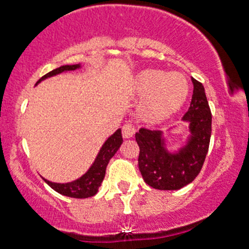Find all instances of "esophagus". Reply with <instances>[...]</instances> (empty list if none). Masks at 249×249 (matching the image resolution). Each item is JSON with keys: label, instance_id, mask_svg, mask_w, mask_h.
Segmentation results:
<instances>
[{"label": "esophagus", "instance_id": "1", "mask_svg": "<svg viewBox=\"0 0 249 249\" xmlns=\"http://www.w3.org/2000/svg\"><path fill=\"white\" fill-rule=\"evenodd\" d=\"M122 131H123V136H124L125 139H130L132 138L134 134L136 132V127L132 124H124L122 127Z\"/></svg>", "mask_w": 249, "mask_h": 249}]
</instances>
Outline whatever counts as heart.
Instances as JSON below:
<instances>
[{
	"label": "heart",
	"mask_w": 249,
	"mask_h": 249,
	"mask_svg": "<svg viewBox=\"0 0 249 249\" xmlns=\"http://www.w3.org/2000/svg\"><path fill=\"white\" fill-rule=\"evenodd\" d=\"M135 92L143 97V118L161 122L182 108L189 96V83L179 72L143 70L135 78Z\"/></svg>",
	"instance_id": "heart-1"
}]
</instances>
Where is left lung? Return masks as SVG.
<instances>
[{
  "mask_svg": "<svg viewBox=\"0 0 249 249\" xmlns=\"http://www.w3.org/2000/svg\"><path fill=\"white\" fill-rule=\"evenodd\" d=\"M192 103L183 120L189 123L190 138L178 153L164 148L162 131L141 127L135 134L140 147L139 169L146 184L160 190H177L200 173L211 138V110L204 86L192 78Z\"/></svg>",
  "mask_w": 249,
  "mask_h": 249,
  "instance_id": "obj_1",
  "label": "left lung"
}]
</instances>
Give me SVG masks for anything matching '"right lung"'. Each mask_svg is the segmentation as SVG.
Instances as JSON below:
<instances>
[{
    "mask_svg": "<svg viewBox=\"0 0 249 249\" xmlns=\"http://www.w3.org/2000/svg\"><path fill=\"white\" fill-rule=\"evenodd\" d=\"M80 67V65H65V66H60L57 69L53 70L49 73L40 78L38 82L41 80L51 77V76L61 73L64 71H72ZM123 142L122 138V130L118 129L117 131L114 132L113 135L104 142L102 146L101 151H99L98 156H97L96 161L92 164L88 172L83 174L82 177L78 178L77 180H73L71 183H66V184H60V183H53L49 180L44 179L48 183L49 187H51L55 192L60 193V194L65 195V196H70V198H76V199H85L89 198L96 195L98 192V188L101 187L102 182L106 176V169L109 163V160L115 155L118 150H119L120 145Z\"/></svg>",
    "mask_w": 249,
    "mask_h": 249,
    "instance_id": "obj_1",
    "label": "right lung"
}]
</instances>
